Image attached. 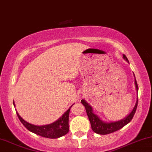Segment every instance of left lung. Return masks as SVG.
I'll return each mask as SVG.
<instances>
[{"mask_svg":"<svg viewBox=\"0 0 152 152\" xmlns=\"http://www.w3.org/2000/svg\"><path fill=\"white\" fill-rule=\"evenodd\" d=\"M123 58L128 62V58L126 56H125V55H123ZM135 84H136V90H137L138 91V84H137V82H136V79H135ZM81 102V103L84 105L85 108H86V113H87L88 118H89L90 123H91V129H92V131H94V133H98V134H100V135H106L113 132H115V131L121 129L123 127H124L126 125H127L128 123L132 120L133 116H134L135 113H136V109H137V105H138V99H137L134 108H133V110L131 111V113H130V114L128 115L126 118L121 120V121H117V122H113V123H108L102 122V121L99 119V117L94 114V113H93V110H92V107H91L90 106L89 104L84 100V99H82Z\"/></svg>","mask_w":152,"mask_h":152,"instance_id":"1","label":"left lung"}]
</instances>
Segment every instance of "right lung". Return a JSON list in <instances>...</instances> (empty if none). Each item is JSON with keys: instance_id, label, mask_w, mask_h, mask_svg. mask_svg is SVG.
Here are the masks:
<instances>
[{"instance_id": "1", "label": "right lung", "mask_w": 152, "mask_h": 152, "mask_svg": "<svg viewBox=\"0 0 152 152\" xmlns=\"http://www.w3.org/2000/svg\"><path fill=\"white\" fill-rule=\"evenodd\" d=\"M71 107L57 121L51 123V124L46 125V126H38L30 124V123L25 121L24 119H22L20 117L19 113H16V114H17V116L20 120V121L25 126V128H27L31 132L45 138H58L63 136H65L69 131L68 117H69V112L70 110H71Z\"/></svg>"}]
</instances>
